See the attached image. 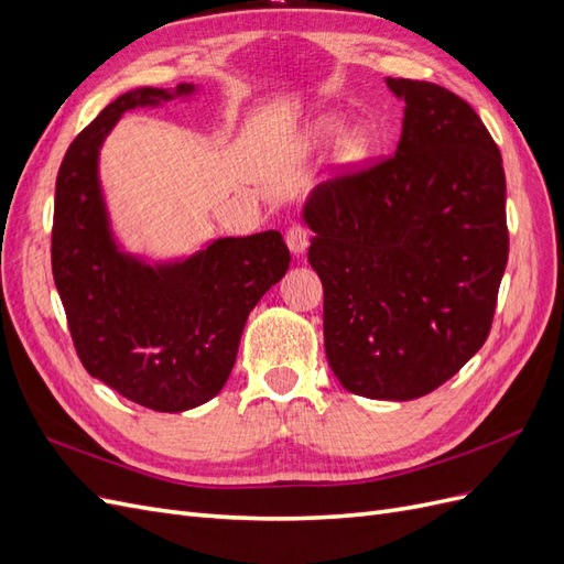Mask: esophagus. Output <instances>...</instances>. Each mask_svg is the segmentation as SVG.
<instances>
[{
  "mask_svg": "<svg viewBox=\"0 0 564 564\" xmlns=\"http://www.w3.org/2000/svg\"><path fill=\"white\" fill-rule=\"evenodd\" d=\"M284 240L294 253H303L305 247H308V242H311V230H308V226H303V224H292L284 232Z\"/></svg>",
  "mask_w": 564,
  "mask_h": 564,
  "instance_id": "obj_1",
  "label": "esophagus"
}]
</instances>
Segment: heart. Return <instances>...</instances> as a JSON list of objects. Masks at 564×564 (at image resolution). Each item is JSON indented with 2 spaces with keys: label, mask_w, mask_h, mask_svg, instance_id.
<instances>
[{
  "label": "heart",
  "mask_w": 564,
  "mask_h": 564,
  "mask_svg": "<svg viewBox=\"0 0 564 564\" xmlns=\"http://www.w3.org/2000/svg\"><path fill=\"white\" fill-rule=\"evenodd\" d=\"M340 129V124L336 122V119H322V122L317 124V133L322 135V139H332V135ZM340 155H344V160L348 162H355L360 160L365 155V139L360 133H348L344 143H340Z\"/></svg>",
  "instance_id": "b5f03b06"
}]
</instances>
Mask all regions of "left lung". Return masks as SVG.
I'll return each instance as SVG.
<instances>
[{"mask_svg":"<svg viewBox=\"0 0 564 564\" xmlns=\"http://www.w3.org/2000/svg\"><path fill=\"white\" fill-rule=\"evenodd\" d=\"M404 100L398 152L319 183L303 216L324 289L336 379L416 400L482 348L508 263L501 152L464 98L388 77Z\"/></svg>","mask_w":564,"mask_h":564,"instance_id":"left-lung-1","label":"left lung"}]
</instances>
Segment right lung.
Instances as JSON below:
<instances>
[{
  "mask_svg": "<svg viewBox=\"0 0 564 564\" xmlns=\"http://www.w3.org/2000/svg\"><path fill=\"white\" fill-rule=\"evenodd\" d=\"M191 91L193 84L176 89ZM172 96L133 89L77 133L58 169L51 228V270L79 362L155 412H185L218 395L249 313L292 261L278 230L226 237L162 268L117 251L96 176L98 148L124 110Z\"/></svg>",
  "mask_w": 564,
  "mask_h": 564,
  "instance_id": "right-lung-1",
  "label": "right lung"
}]
</instances>
